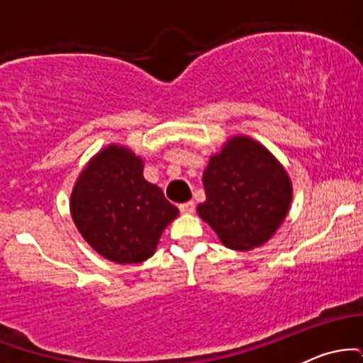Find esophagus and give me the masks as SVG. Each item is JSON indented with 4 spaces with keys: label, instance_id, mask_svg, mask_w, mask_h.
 <instances>
[{
    "label": "esophagus",
    "instance_id": "esophagus-1",
    "mask_svg": "<svg viewBox=\"0 0 363 363\" xmlns=\"http://www.w3.org/2000/svg\"><path fill=\"white\" fill-rule=\"evenodd\" d=\"M179 210H181V213H184V215L193 213V211H194V201L181 203V205H179Z\"/></svg>",
    "mask_w": 363,
    "mask_h": 363
}]
</instances>
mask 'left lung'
Here are the masks:
<instances>
[{
	"mask_svg": "<svg viewBox=\"0 0 363 363\" xmlns=\"http://www.w3.org/2000/svg\"><path fill=\"white\" fill-rule=\"evenodd\" d=\"M203 184L206 201L198 205V215L235 251L259 247L272 239L289 213V174L249 136H234L210 158Z\"/></svg>",
	"mask_w": 363,
	"mask_h": 363,
	"instance_id": "8db88e82",
	"label": "left lung"
}]
</instances>
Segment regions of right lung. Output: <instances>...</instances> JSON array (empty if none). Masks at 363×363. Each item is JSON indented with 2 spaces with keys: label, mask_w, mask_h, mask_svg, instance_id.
I'll return each instance as SVG.
<instances>
[{
  "label": "right lung",
  "mask_w": 363,
  "mask_h": 363,
  "mask_svg": "<svg viewBox=\"0 0 363 363\" xmlns=\"http://www.w3.org/2000/svg\"><path fill=\"white\" fill-rule=\"evenodd\" d=\"M73 222L101 256L119 264L147 261L179 210L143 177V160L109 145L82 170L69 199Z\"/></svg>",
  "instance_id": "right-lung-1"
}]
</instances>
